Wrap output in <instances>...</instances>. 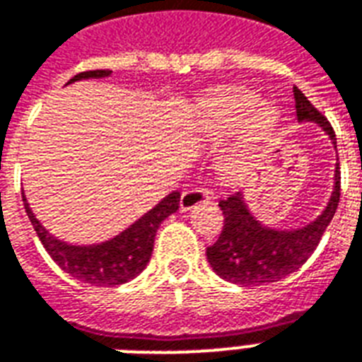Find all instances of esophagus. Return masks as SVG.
<instances>
[{"label": "esophagus", "mask_w": 362, "mask_h": 362, "mask_svg": "<svg viewBox=\"0 0 362 362\" xmlns=\"http://www.w3.org/2000/svg\"><path fill=\"white\" fill-rule=\"evenodd\" d=\"M209 201V192L205 189H199V187H189L186 192L182 193L180 197V211H192L193 206L201 205Z\"/></svg>", "instance_id": "esophagus-1"}]
</instances>
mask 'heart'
I'll list each match as a JSON object with an SVG mask.
<instances>
[{"mask_svg": "<svg viewBox=\"0 0 362 362\" xmlns=\"http://www.w3.org/2000/svg\"><path fill=\"white\" fill-rule=\"evenodd\" d=\"M205 114L214 136H228L245 123L235 146L222 159V167L231 176L243 175L266 153L281 123L279 107L243 89L211 96L205 102Z\"/></svg>", "mask_w": 362, "mask_h": 362, "instance_id": "b5f03b06", "label": "heart"}]
</instances>
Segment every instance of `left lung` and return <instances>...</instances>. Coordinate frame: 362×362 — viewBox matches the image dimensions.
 Segmentation results:
<instances>
[{
  "instance_id": "obj_1",
  "label": "left lung",
  "mask_w": 362,
  "mask_h": 362,
  "mask_svg": "<svg viewBox=\"0 0 362 362\" xmlns=\"http://www.w3.org/2000/svg\"><path fill=\"white\" fill-rule=\"evenodd\" d=\"M296 115L300 123H313L325 132L336 151L332 127L311 104L302 90L294 87ZM338 153V151H336ZM340 201V165L336 157L334 184L327 205L310 222L296 228H275L264 224L247 203V193H237L220 201L224 212V230L212 247L206 248V260L218 277L243 286H260L281 281L294 273L313 255L322 233L334 216Z\"/></svg>"
}]
</instances>
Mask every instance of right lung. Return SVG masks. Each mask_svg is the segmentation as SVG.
<instances>
[{
	"label": "right lung",
	"mask_w": 362,
	"mask_h": 362,
	"mask_svg": "<svg viewBox=\"0 0 362 362\" xmlns=\"http://www.w3.org/2000/svg\"><path fill=\"white\" fill-rule=\"evenodd\" d=\"M112 76V70L83 71L74 76L68 83L83 81V79H102ZM24 209L34 226L35 233L43 243L51 258L64 269L68 275L81 283L95 286H115L129 283L136 275L144 272L153 252V241L159 226L165 218L175 214L180 205V192H170L157 205L134 220L129 228L119 231L117 235L106 241L77 245L59 239L41 224L22 193Z\"/></svg>",
	"instance_id": "1"
}]
</instances>
